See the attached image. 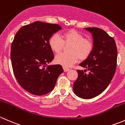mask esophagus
Masks as SVG:
<instances>
[{"mask_svg": "<svg viewBox=\"0 0 125 125\" xmlns=\"http://www.w3.org/2000/svg\"><path fill=\"white\" fill-rule=\"evenodd\" d=\"M63 69H64V72H68L70 70V69H69V68H66V67H63Z\"/></svg>", "mask_w": 125, "mask_h": 125, "instance_id": "34e87169", "label": "esophagus"}]
</instances>
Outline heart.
Instances as JSON below:
<instances>
[{
	"label": "heart",
	"instance_id": "b5f03b06",
	"mask_svg": "<svg viewBox=\"0 0 125 125\" xmlns=\"http://www.w3.org/2000/svg\"><path fill=\"white\" fill-rule=\"evenodd\" d=\"M74 30L65 32L60 35L58 34H53L49 39V45L53 52L58 53L61 51L64 43H70L69 51L71 53H60L55 56L56 64L62 65L64 67H71L76 62L79 58L85 59L90 55L93 49L92 42Z\"/></svg>",
	"mask_w": 125,
	"mask_h": 125
}]
</instances>
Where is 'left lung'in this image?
<instances>
[{
	"instance_id": "1",
	"label": "left lung",
	"mask_w": 125,
	"mask_h": 125,
	"mask_svg": "<svg viewBox=\"0 0 125 125\" xmlns=\"http://www.w3.org/2000/svg\"><path fill=\"white\" fill-rule=\"evenodd\" d=\"M92 34L93 49L90 55L79 64L85 68L78 70V77L73 84L74 94L84 99L93 98L101 94L108 86L115 73L117 50L114 39L102 29L85 28Z\"/></svg>"
}]
</instances>
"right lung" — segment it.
Segmentation results:
<instances>
[{
    "instance_id": "right-lung-1",
    "label": "right lung",
    "mask_w": 125,
    "mask_h": 125,
    "mask_svg": "<svg viewBox=\"0 0 125 125\" xmlns=\"http://www.w3.org/2000/svg\"><path fill=\"white\" fill-rule=\"evenodd\" d=\"M61 29L57 24L37 21L15 34L11 47L12 70L20 86L32 94L42 96L53 90L64 72L60 64L46 67L54 58L50 38Z\"/></svg>"
}]
</instances>
